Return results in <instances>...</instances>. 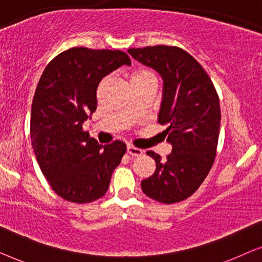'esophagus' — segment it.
<instances>
[{
	"label": "esophagus",
	"instance_id": "esophagus-1",
	"mask_svg": "<svg viewBox=\"0 0 262 262\" xmlns=\"http://www.w3.org/2000/svg\"><path fill=\"white\" fill-rule=\"evenodd\" d=\"M127 154H130L132 156H141L143 154V150L136 148L134 145H127Z\"/></svg>",
	"mask_w": 262,
	"mask_h": 262
}]
</instances>
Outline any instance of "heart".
<instances>
[{"instance_id":"heart-1","label":"heart","mask_w":262,"mask_h":262,"mask_svg":"<svg viewBox=\"0 0 262 262\" xmlns=\"http://www.w3.org/2000/svg\"><path fill=\"white\" fill-rule=\"evenodd\" d=\"M150 80H156L155 74L146 68H137L132 70L130 74V83H137V82H144Z\"/></svg>"}]
</instances>
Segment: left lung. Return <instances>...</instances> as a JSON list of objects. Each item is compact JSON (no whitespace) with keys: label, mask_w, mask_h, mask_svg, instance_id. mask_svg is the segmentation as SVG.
Listing matches in <instances>:
<instances>
[{"label":"left lung","mask_w":262,"mask_h":262,"mask_svg":"<svg viewBox=\"0 0 262 262\" xmlns=\"http://www.w3.org/2000/svg\"><path fill=\"white\" fill-rule=\"evenodd\" d=\"M128 53L163 78L159 124L167 126L163 132L173 146L164 162L146 151L156 169L142 181V189L159 203L182 202L200 187L216 159L221 127L216 88L198 60L178 46L128 49Z\"/></svg>","instance_id":"left-lung-1"}]
</instances>
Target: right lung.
<instances>
[{"instance_id": "1", "label": "right lung", "mask_w": 262, "mask_h": 262, "mask_svg": "<svg viewBox=\"0 0 262 262\" xmlns=\"http://www.w3.org/2000/svg\"><path fill=\"white\" fill-rule=\"evenodd\" d=\"M131 59L120 50L82 46L60 52L42 71L31 111V139L39 167L51 188L71 203L105 195L126 145H101L82 124L96 110L100 81Z\"/></svg>"}]
</instances>
